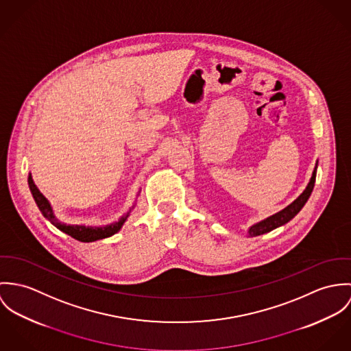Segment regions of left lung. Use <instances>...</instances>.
Wrapping results in <instances>:
<instances>
[{
  "label": "left lung",
  "instance_id": "obj_1",
  "mask_svg": "<svg viewBox=\"0 0 351 351\" xmlns=\"http://www.w3.org/2000/svg\"><path fill=\"white\" fill-rule=\"evenodd\" d=\"M316 167H317V162H316ZM316 167L312 172L311 180L308 183V186L306 187V190L303 191V194L300 195L296 200H293L289 206H287L284 210L273 214L271 217H268L267 219L253 225L249 228L247 234L249 237H256V235H261V234L269 233L274 230L276 228H280L282 225H285L287 222H289L302 208L303 206L306 204V202L308 200L310 195H311L312 190H313V186H315V178H316Z\"/></svg>",
  "mask_w": 351,
  "mask_h": 351
}]
</instances>
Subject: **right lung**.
<instances>
[{"label":"right lung","mask_w":351,"mask_h":351,"mask_svg":"<svg viewBox=\"0 0 351 351\" xmlns=\"http://www.w3.org/2000/svg\"><path fill=\"white\" fill-rule=\"evenodd\" d=\"M28 184H29V190L32 193V196H34V199H35V202H36L41 214L44 215V218H47L60 232L71 235L73 238L78 239L80 242H94V241L104 239V238L114 235V234L119 232V229L122 228V225L125 223V221L129 217V213H126L123 217H121L118 219L117 222L106 225V226H102V228H98V226H83V225H67V223L60 222L55 217L48 199L40 193L39 189L36 187L31 173L28 176Z\"/></svg>","instance_id":"right-lung-1"}]
</instances>
